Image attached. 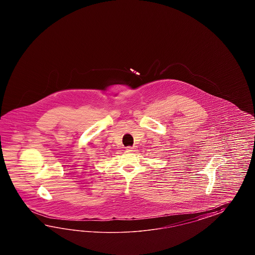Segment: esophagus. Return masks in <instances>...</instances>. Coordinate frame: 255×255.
<instances>
[{"label": "esophagus", "mask_w": 255, "mask_h": 255, "mask_svg": "<svg viewBox=\"0 0 255 255\" xmlns=\"http://www.w3.org/2000/svg\"><path fill=\"white\" fill-rule=\"evenodd\" d=\"M126 149H127V151L135 152L136 150V147L135 146H128Z\"/></svg>", "instance_id": "1"}]
</instances>
